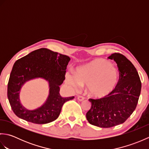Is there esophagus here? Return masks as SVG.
Here are the masks:
<instances>
[{
  "label": "esophagus",
  "mask_w": 149,
  "mask_h": 149,
  "mask_svg": "<svg viewBox=\"0 0 149 149\" xmlns=\"http://www.w3.org/2000/svg\"><path fill=\"white\" fill-rule=\"evenodd\" d=\"M77 99L79 101H83L84 99V97L83 96H81V95H79L77 97Z\"/></svg>",
  "instance_id": "obj_1"
}]
</instances>
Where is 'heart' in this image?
<instances>
[{"label": "heart", "instance_id": "heart-1", "mask_svg": "<svg viewBox=\"0 0 149 149\" xmlns=\"http://www.w3.org/2000/svg\"><path fill=\"white\" fill-rule=\"evenodd\" d=\"M67 83L75 90L87 85L90 96L105 97L115 90L119 81V74L113 65L103 59H95L77 70V75H68Z\"/></svg>", "mask_w": 149, "mask_h": 149}]
</instances>
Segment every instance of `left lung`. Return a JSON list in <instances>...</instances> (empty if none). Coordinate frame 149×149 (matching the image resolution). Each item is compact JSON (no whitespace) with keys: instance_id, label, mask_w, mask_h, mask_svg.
<instances>
[{"instance_id":"obj_1","label":"left lung","mask_w":149,"mask_h":149,"mask_svg":"<svg viewBox=\"0 0 149 149\" xmlns=\"http://www.w3.org/2000/svg\"><path fill=\"white\" fill-rule=\"evenodd\" d=\"M118 68L119 81L111 93L98 99H90L91 104L86 113L90 124L108 128L124 122L136 107L140 95L141 83L132 63L120 53L108 57Z\"/></svg>"}]
</instances>
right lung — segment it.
Masks as SVG:
<instances>
[{
	"label": "right lung",
	"mask_w": 149,
	"mask_h": 149,
	"mask_svg": "<svg viewBox=\"0 0 149 149\" xmlns=\"http://www.w3.org/2000/svg\"><path fill=\"white\" fill-rule=\"evenodd\" d=\"M70 58L45 48L31 52L18 59L13 66L8 84V98L13 111L20 118L37 124H44L58 118L62 106L74 97H62L59 86L65 79ZM42 78L48 81L49 94L46 102L34 110L24 107L20 102L22 86L31 79Z\"/></svg>",
	"instance_id": "add662e5"
}]
</instances>
